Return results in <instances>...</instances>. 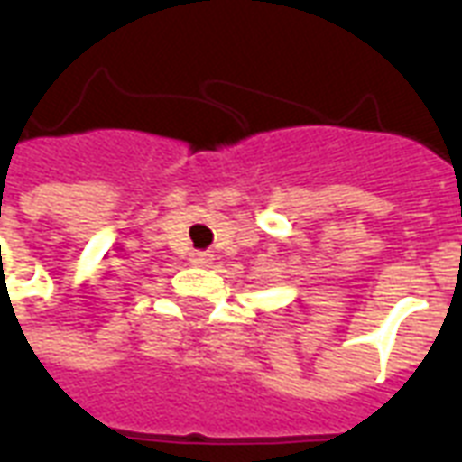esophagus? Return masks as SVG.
Instances as JSON below:
<instances>
[{
  "instance_id": "obj_1",
  "label": "esophagus",
  "mask_w": 462,
  "mask_h": 462,
  "mask_svg": "<svg viewBox=\"0 0 462 462\" xmlns=\"http://www.w3.org/2000/svg\"><path fill=\"white\" fill-rule=\"evenodd\" d=\"M191 263H193V266H200V269H206V266H210V263H213V254H208V252H193Z\"/></svg>"
}]
</instances>
